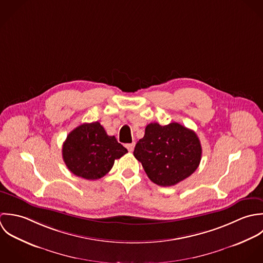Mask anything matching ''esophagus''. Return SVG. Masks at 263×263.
Here are the masks:
<instances>
[{
	"label": "esophagus",
	"mask_w": 263,
	"mask_h": 263,
	"mask_svg": "<svg viewBox=\"0 0 263 263\" xmlns=\"http://www.w3.org/2000/svg\"><path fill=\"white\" fill-rule=\"evenodd\" d=\"M126 147L129 152H133L134 151V147H135V143H129V144H126Z\"/></svg>",
	"instance_id": "esophagus-1"
}]
</instances>
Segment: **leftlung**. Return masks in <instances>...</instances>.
Returning <instances> with one entry per match:
<instances>
[{
	"label": "left lung",
	"instance_id": "obj_1",
	"mask_svg": "<svg viewBox=\"0 0 263 263\" xmlns=\"http://www.w3.org/2000/svg\"><path fill=\"white\" fill-rule=\"evenodd\" d=\"M196 133L179 123H151L134 149L147 177L158 186H174L191 176L201 160Z\"/></svg>",
	"mask_w": 263,
	"mask_h": 263
}]
</instances>
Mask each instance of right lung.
<instances>
[{"label": "right lung", "instance_id": "right-lung-1", "mask_svg": "<svg viewBox=\"0 0 263 263\" xmlns=\"http://www.w3.org/2000/svg\"><path fill=\"white\" fill-rule=\"evenodd\" d=\"M128 151L108 136L99 122L84 123L71 131L62 149L63 159L74 175L86 180H98L106 175L115 159Z\"/></svg>", "mask_w": 263, "mask_h": 263}]
</instances>
